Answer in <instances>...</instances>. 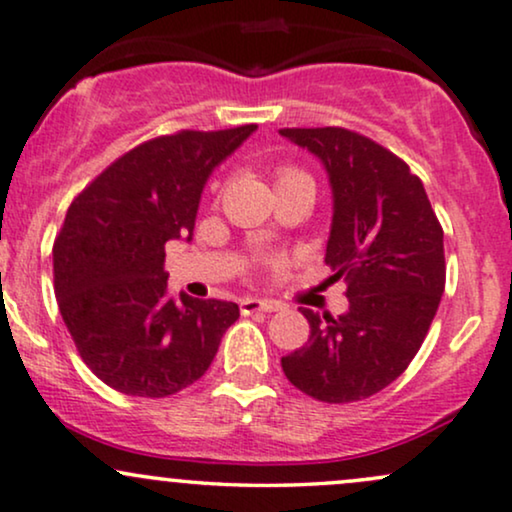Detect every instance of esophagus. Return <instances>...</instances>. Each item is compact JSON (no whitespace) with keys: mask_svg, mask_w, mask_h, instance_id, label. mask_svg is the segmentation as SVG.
Wrapping results in <instances>:
<instances>
[{"mask_svg":"<svg viewBox=\"0 0 512 512\" xmlns=\"http://www.w3.org/2000/svg\"><path fill=\"white\" fill-rule=\"evenodd\" d=\"M282 304L270 299H254V296H246V299L239 301V311L242 315H251V313H275L280 311Z\"/></svg>","mask_w":512,"mask_h":512,"instance_id":"obj_1","label":"esophagus"}]
</instances>
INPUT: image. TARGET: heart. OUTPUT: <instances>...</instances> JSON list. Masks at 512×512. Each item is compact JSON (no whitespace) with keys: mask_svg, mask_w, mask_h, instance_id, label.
<instances>
[{"mask_svg":"<svg viewBox=\"0 0 512 512\" xmlns=\"http://www.w3.org/2000/svg\"><path fill=\"white\" fill-rule=\"evenodd\" d=\"M301 170H296V168H292V166H282V168H277L275 170V185L277 182H282V180H287V178H292V175H299Z\"/></svg>","mask_w":512,"mask_h":512,"instance_id":"heart-1","label":"heart"}]
</instances>
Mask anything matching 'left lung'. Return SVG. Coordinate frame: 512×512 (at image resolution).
I'll use <instances>...</instances> for the list:
<instances>
[{"label":"left lung","instance_id":"8db88e82","mask_svg":"<svg viewBox=\"0 0 512 512\" xmlns=\"http://www.w3.org/2000/svg\"><path fill=\"white\" fill-rule=\"evenodd\" d=\"M280 135L325 163L334 197L325 263L349 296L337 318L301 308L308 344L282 358V370L315 401L368 399L425 342L446 285L444 230L422 180L370 137L334 125Z\"/></svg>","mask_w":512,"mask_h":512}]
</instances>
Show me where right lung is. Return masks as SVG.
Returning <instances> with one entry per match:
<instances>
[{"label": "right lung", "instance_id": "1", "mask_svg": "<svg viewBox=\"0 0 512 512\" xmlns=\"http://www.w3.org/2000/svg\"><path fill=\"white\" fill-rule=\"evenodd\" d=\"M256 125L180 130L118 156L68 206L54 292L75 349L104 384L163 399L199 380L239 318L232 301L168 292L166 242L189 235L201 192Z\"/></svg>", "mask_w": 512, "mask_h": 512}]
</instances>
